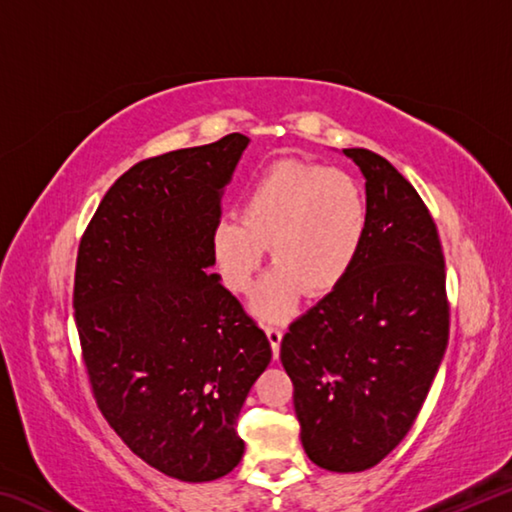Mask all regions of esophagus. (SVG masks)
<instances>
[{
	"mask_svg": "<svg viewBox=\"0 0 512 512\" xmlns=\"http://www.w3.org/2000/svg\"><path fill=\"white\" fill-rule=\"evenodd\" d=\"M266 336H268V341H271L273 357L277 359V354H280V343H282V329L280 327H266Z\"/></svg>",
	"mask_w": 512,
	"mask_h": 512,
	"instance_id": "esophagus-1",
	"label": "esophagus"
}]
</instances>
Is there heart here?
Masks as SVG:
<instances>
[{"label":"heart","instance_id":"heart-1","mask_svg":"<svg viewBox=\"0 0 512 512\" xmlns=\"http://www.w3.org/2000/svg\"><path fill=\"white\" fill-rule=\"evenodd\" d=\"M368 235V201L348 171L282 160L248 187L241 216H221L212 250L225 287L248 291L271 244V271L250 300L262 320H284L302 291L325 296L348 277Z\"/></svg>","mask_w":512,"mask_h":512}]
</instances>
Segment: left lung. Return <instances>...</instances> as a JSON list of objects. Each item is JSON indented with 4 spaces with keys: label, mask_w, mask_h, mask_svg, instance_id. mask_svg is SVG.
<instances>
[{
    "label": "left lung",
    "mask_w": 512,
    "mask_h": 512,
    "mask_svg": "<svg viewBox=\"0 0 512 512\" xmlns=\"http://www.w3.org/2000/svg\"><path fill=\"white\" fill-rule=\"evenodd\" d=\"M343 155L366 178L368 235L348 277L289 325L280 359L305 454L329 472H363L418 418L447 350L449 307L418 192L377 153Z\"/></svg>",
    "instance_id": "left-lung-1"
}]
</instances>
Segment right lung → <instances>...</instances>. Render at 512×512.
Here are the masks:
<instances>
[{
  "mask_svg": "<svg viewBox=\"0 0 512 512\" xmlns=\"http://www.w3.org/2000/svg\"><path fill=\"white\" fill-rule=\"evenodd\" d=\"M250 140L158 155L103 196L76 259L74 311L101 413L131 452L203 483L244 456L237 418L271 343L212 273V230Z\"/></svg>",
  "mask_w": 512,
  "mask_h": 512,
  "instance_id": "obj_1",
  "label": "right lung"
}]
</instances>
